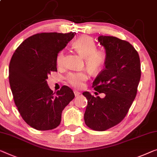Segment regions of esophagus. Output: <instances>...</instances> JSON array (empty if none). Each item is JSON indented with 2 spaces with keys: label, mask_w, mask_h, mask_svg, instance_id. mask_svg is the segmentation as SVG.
<instances>
[{
  "label": "esophagus",
  "mask_w": 157,
  "mask_h": 157,
  "mask_svg": "<svg viewBox=\"0 0 157 157\" xmlns=\"http://www.w3.org/2000/svg\"><path fill=\"white\" fill-rule=\"evenodd\" d=\"M74 94H75V97H78V96H79V94H80V92H78V91H77V90H75L74 91Z\"/></svg>",
  "instance_id": "34e87169"
}]
</instances>
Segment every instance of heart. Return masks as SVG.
<instances>
[{
	"label": "heart",
	"mask_w": 157,
	"mask_h": 157,
	"mask_svg": "<svg viewBox=\"0 0 157 157\" xmlns=\"http://www.w3.org/2000/svg\"><path fill=\"white\" fill-rule=\"evenodd\" d=\"M73 47L79 55L85 58L86 66L92 72H97L104 67L106 60V53L104 50L97 49V45L90 36H83L74 42ZM64 51L58 53L56 58L58 66L64 65ZM89 74L86 71L70 72L67 75L66 80L70 85L76 88L82 87L88 79Z\"/></svg>",
	"instance_id": "b5f03b06"
}]
</instances>
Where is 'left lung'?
Wrapping results in <instances>:
<instances>
[{
    "label": "left lung",
    "instance_id": "obj_1",
    "mask_svg": "<svg viewBox=\"0 0 157 157\" xmlns=\"http://www.w3.org/2000/svg\"><path fill=\"white\" fill-rule=\"evenodd\" d=\"M98 41L106 53L105 67L93 82V87L104 98L94 97L88 92L84 115L86 125L104 131L125 118L137 94L141 69L139 54L129 42L115 36H99Z\"/></svg>",
    "mask_w": 157,
    "mask_h": 157
}]
</instances>
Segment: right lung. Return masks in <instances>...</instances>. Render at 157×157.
Segmentation results:
<instances>
[{"mask_svg":"<svg viewBox=\"0 0 157 157\" xmlns=\"http://www.w3.org/2000/svg\"><path fill=\"white\" fill-rule=\"evenodd\" d=\"M75 32L36 34L22 42L12 56L9 82L21 116L38 130L54 129L60 125L65 107L74 99L72 90L63 86L53 93L48 75L57 71L58 53L73 38Z\"/></svg>","mask_w":157,"mask_h":157,"instance_id":"1","label":"right lung"}]
</instances>
